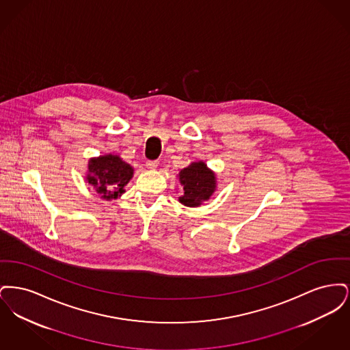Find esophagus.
<instances>
[{"instance_id":"1","label":"esophagus","mask_w":350,"mask_h":350,"mask_svg":"<svg viewBox=\"0 0 350 350\" xmlns=\"http://www.w3.org/2000/svg\"><path fill=\"white\" fill-rule=\"evenodd\" d=\"M146 167L148 170H154L156 167H159V161H156V160H150V161H147L146 163Z\"/></svg>"}]
</instances>
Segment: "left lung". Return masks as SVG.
Listing matches in <instances>:
<instances>
[{
	"mask_svg": "<svg viewBox=\"0 0 350 350\" xmlns=\"http://www.w3.org/2000/svg\"><path fill=\"white\" fill-rule=\"evenodd\" d=\"M177 178L183 187L178 200L187 207H200L217 191V174L202 160L181 169Z\"/></svg>",
	"mask_w": 350,
	"mask_h": 350,
	"instance_id": "obj_1",
	"label": "left lung"
}]
</instances>
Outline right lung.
Wrapping results in <instances>:
<instances>
[{
	"label": "right lung",
	"instance_id": "obj_1",
	"mask_svg": "<svg viewBox=\"0 0 350 350\" xmlns=\"http://www.w3.org/2000/svg\"><path fill=\"white\" fill-rule=\"evenodd\" d=\"M133 177V167L130 164L117 153H106L89 159L85 180L93 186L100 200H113L120 198Z\"/></svg>",
	"mask_w": 350,
	"mask_h": 350
}]
</instances>
